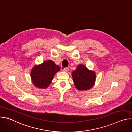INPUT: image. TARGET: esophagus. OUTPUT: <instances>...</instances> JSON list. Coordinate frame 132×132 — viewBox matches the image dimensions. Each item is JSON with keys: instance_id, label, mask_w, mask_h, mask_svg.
<instances>
[{"instance_id": "obj_1", "label": "esophagus", "mask_w": 132, "mask_h": 132, "mask_svg": "<svg viewBox=\"0 0 132 132\" xmlns=\"http://www.w3.org/2000/svg\"><path fill=\"white\" fill-rule=\"evenodd\" d=\"M68 70H69V69H68V68H64L63 69V71H64V72H67Z\"/></svg>"}]
</instances>
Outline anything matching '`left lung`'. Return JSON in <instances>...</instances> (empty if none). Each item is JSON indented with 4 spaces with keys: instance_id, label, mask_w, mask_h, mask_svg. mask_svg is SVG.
<instances>
[{
    "instance_id": "left-lung-1",
    "label": "left lung",
    "mask_w": 132,
    "mask_h": 132,
    "mask_svg": "<svg viewBox=\"0 0 132 132\" xmlns=\"http://www.w3.org/2000/svg\"><path fill=\"white\" fill-rule=\"evenodd\" d=\"M71 75L75 87L79 91L88 90L95 84L96 72L82 64L78 65L76 69L71 72Z\"/></svg>"
}]
</instances>
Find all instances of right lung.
I'll return each mask as SVG.
<instances>
[{
  "mask_svg": "<svg viewBox=\"0 0 132 132\" xmlns=\"http://www.w3.org/2000/svg\"><path fill=\"white\" fill-rule=\"evenodd\" d=\"M61 70L59 66L51 60L35 65L31 71L33 85L37 88L46 89L52 82L56 73Z\"/></svg>",
  "mask_w": 132,
  "mask_h": 132,
  "instance_id": "obj_1",
  "label": "right lung"
}]
</instances>
